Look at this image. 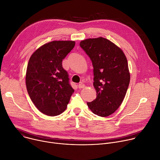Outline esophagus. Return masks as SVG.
<instances>
[{
  "label": "esophagus",
  "mask_w": 160,
  "mask_h": 160,
  "mask_svg": "<svg viewBox=\"0 0 160 160\" xmlns=\"http://www.w3.org/2000/svg\"><path fill=\"white\" fill-rule=\"evenodd\" d=\"M85 84L83 83H82V82H80L78 85V88H84L85 87Z\"/></svg>",
  "instance_id": "obj_1"
}]
</instances>
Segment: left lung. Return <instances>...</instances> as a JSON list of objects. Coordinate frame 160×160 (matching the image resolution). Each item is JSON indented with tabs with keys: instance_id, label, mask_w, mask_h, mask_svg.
<instances>
[{
	"instance_id": "left-lung-1",
	"label": "left lung",
	"mask_w": 160,
	"mask_h": 160,
	"mask_svg": "<svg viewBox=\"0 0 160 160\" xmlns=\"http://www.w3.org/2000/svg\"><path fill=\"white\" fill-rule=\"evenodd\" d=\"M80 46L92 61L93 85L96 98L87 102L95 115L104 117L115 112L123 102L130 83V73L123 52L109 40L99 37L82 40Z\"/></svg>"
}]
</instances>
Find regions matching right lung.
Returning a JSON list of instances; mask_svg holds the SVG:
<instances>
[{
  "mask_svg": "<svg viewBox=\"0 0 160 160\" xmlns=\"http://www.w3.org/2000/svg\"><path fill=\"white\" fill-rule=\"evenodd\" d=\"M75 45V41H52L39 48L29 59L27 91L35 106L45 115L53 117L64 112L74 92L62 61Z\"/></svg>",
  "mask_w": 160,
  "mask_h": 160,
  "instance_id": "add662e5",
  "label": "right lung"
}]
</instances>
